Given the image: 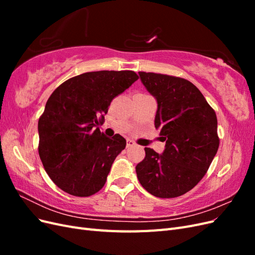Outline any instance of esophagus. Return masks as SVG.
I'll return each instance as SVG.
<instances>
[{
    "label": "esophagus",
    "mask_w": 255,
    "mask_h": 255,
    "mask_svg": "<svg viewBox=\"0 0 255 255\" xmlns=\"http://www.w3.org/2000/svg\"><path fill=\"white\" fill-rule=\"evenodd\" d=\"M135 145V142L132 139H128L127 140V148H129V146Z\"/></svg>",
    "instance_id": "34e87169"
}]
</instances>
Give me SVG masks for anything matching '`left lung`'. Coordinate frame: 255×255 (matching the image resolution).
I'll list each match as a JSON object with an SVG mask.
<instances>
[{
  "label": "left lung",
  "instance_id": "left-lung-1",
  "mask_svg": "<svg viewBox=\"0 0 255 255\" xmlns=\"http://www.w3.org/2000/svg\"><path fill=\"white\" fill-rule=\"evenodd\" d=\"M155 98L154 126L166 141L161 154L144 148L136 166L141 186L157 198L186 194L201 181L218 151L217 117L194 84L166 74L138 72Z\"/></svg>",
  "mask_w": 255,
  "mask_h": 255
}]
</instances>
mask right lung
<instances>
[{
  "label": "right lung",
  "instance_id": "add662e5",
  "mask_svg": "<svg viewBox=\"0 0 255 255\" xmlns=\"http://www.w3.org/2000/svg\"><path fill=\"white\" fill-rule=\"evenodd\" d=\"M137 80L138 75L128 70L86 72L53 91L38 121V152L60 189L89 197L104 186L127 140L119 134L107 137L97 127L112 100Z\"/></svg>",
  "mask_w": 255,
  "mask_h": 255
}]
</instances>
